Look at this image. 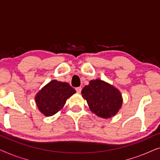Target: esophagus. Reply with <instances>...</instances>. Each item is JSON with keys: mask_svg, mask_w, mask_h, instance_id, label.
I'll use <instances>...</instances> for the list:
<instances>
[{"mask_svg": "<svg viewBox=\"0 0 160 160\" xmlns=\"http://www.w3.org/2000/svg\"><path fill=\"white\" fill-rule=\"evenodd\" d=\"M82 88L81 87H76V92H77L78 93H81V92H82Z\"/></svg>", "mask_w": 160, "mask_h": 160, "instance_id": "34e87169", "label": "esophagus"}]
</instances>
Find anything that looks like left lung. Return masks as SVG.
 <instances>
[{"instance_id": "8db88e82", "label": "left lung", "mask_w": 160, "mask_h": 160, "mask_svg": "<svg viewBox=\"0 0 160 160\" xmlns=\"http://www.w3.org/2000/svg\"><path fill=\"white\" fill-rule=\"evenodd\" d=\"M82 94L92 112L103 119L114 117L123 103L119 89L99 78L91 80L83 88Z\"/></svg>"}]
</instances>
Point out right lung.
I'll use <instances>...</instances> for the list:
<instances>
[{"instance_id":"obj_1","label":"right lung","mask_w":160,"mask_h":160,"mask_svg":"<svg viewBox=\"0 0 160 160\" xmlns=\"http://www.w3.org/2000/svg\"><path fill=\"white\" fill-rule=\"evenodd\" d=\"M75 93L68 83L54 79L36 94L35 100L40 112L45 117H51L62 109L66 100Z\"/></svg>"}]
</instances>
